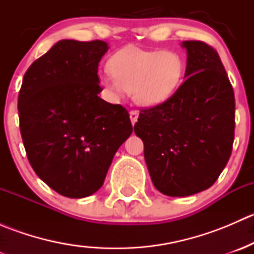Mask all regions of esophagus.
I'll return each instance as SVG.
<instances>
[{
  "mask_svg": "<svg viewBox=\"0 0 254 254\" xmlns=\"http://www.w3.org/2000/svg\"><path fill=\"white\" fill-rule=\"evenodd\" d=\"M130 120H131L132 124H135V123L137 122V118H139V112L137 111H130Z\"/></svg>",
  "mask_w": 254,
  "mask_h": 254,
  "instance_id": "esophagus-1",
  "label": "esophagus"
}]
</instances>
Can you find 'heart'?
<instances>
[{"label":"heart","mask_w":254,"mask_h":254,"mask_svg":"<svg viewBox=\"0 0 254 254\" xmlns=\"http://www.w3.org/2000/svg\"><path fill=\"white\" fill-rule=\"evenodd\" d=\"M109 71L112 76L104 78L107 87L118 93L130 92L140 106L155 107L178 89L184 64L175 51L127 47L112 56Z\"/></svg>","instance_id":"1"}]
</instances>
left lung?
<instances>
[{
  "instance_id": "1",
  "label": "left lung",
  "mask_w": 254,
  "mask_h": 254,
  "mask_svg": "<svg viewBox=\"0 0 254 254\" xmlns=\"http://www.w3.org/2000/svg\"><path fill=\"white\" fill-rule=\"evenodd\" d=\"M187 49L186 81L162 104L141 109L135 134L153 186L168 196L210 188L224 171L235 137V94L214 48L204 42Z\"/></svg>"
}]
</instances>
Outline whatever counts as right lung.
<instances>
[{"mask_svg":"<svg viewBox=\"0 0 254 254\" xmlns=\"http://www.w3.org/2000/svg\"><path fill=\"white\" fill-rule=\"evenodd\" d=\"M102 40H60L23 77L18 115L23 145L37 176L67 198L103 186L113 157L131 135L129 113L99 98Z\"/></svg>","mask_w":254,"mask_h":254,"instance_id":"right-lung-1","label":"right lung"}]
</instances>
